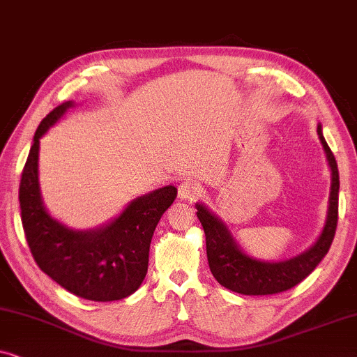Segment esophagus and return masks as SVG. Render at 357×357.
I'll use <instances>...</instances> for the list:
<instances>
[{
  "label": "esophagus",
  "instance_id": "esophagus-1",
  "mask_svg": "<svg viewBox=\"0 0 357 357\" xmlns=\"http://www.w3.org/2000/svg\"><path fill=\"white\" fill-rule=\"evenodd\" d=\"M202 185L197 183L192 178L183 180V182L178 185V197L182 199H195L202 197Z\"/></svg>",
  "mask_w": 357,
  "mask_h": 357
}]
</instances>
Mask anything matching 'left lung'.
<instances>
[{
    "label": "left lung",
    "instance_id": "left-lung-1",
    "mask_svg": "<svg viewBox=\"0 0 357 357\" xmlns=\"http://www.w3.org/2000/svg\"><path fill=\"white\" fill-rule=\"evenodd\" d=\"M324 144L326 159L331 169V192L328 216L320 237L301 255L284 261H260L241 250L221 219H218L203 204H197V216L206 236V255L209 270L219 284L243 296H266L287 291L305 280L317 265L324 260L333 242L338 224V192L340 175L335 155L321 135V125L317 128Z\"/></svg>",
    "mask_w": 357,
    "mask_h": 357
}]
</instances>
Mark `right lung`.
<instances>
[{
	"instance_id": "1",
	"label": "right lung",
	"mask_w": 357,
	"mask_h": 357,
	"mask_svg": "<svg viewBox=\"0 0 357 357\" xmlns=\"http://www.w3.org/2000/svg\"><path fill=\"white\" fill-rule=\"evenodd\" d=\"M73 105L75 102L68 100L53 109L33 135L19 185L24 234L38 268L71 294L96 302L120 301L143 282L151 238L177 188L167 185L136 198L119 218L94 231H73L53 219L38 187V144Z\"/></svg>"
}]
</instances>
